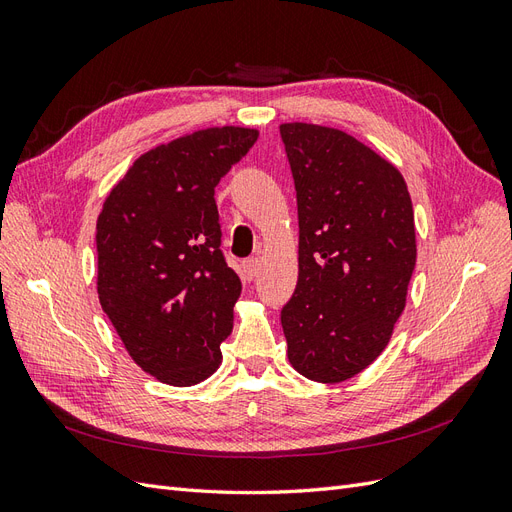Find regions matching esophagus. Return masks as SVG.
<instances>
[{
	"instance_id": "34e87169",
	"label": "esophagus",
	"mask_w": 512,
	"mask_h": 512,
	"mask_svg": "<svg viewBox=\"0 0 512 512\" xmlns=\"http://www.w3.org/2000/svg\"><path fill=\"white\" fill-rule=\"evenodd\" d=\"M258 271H260V260H258V258H247V260L243 262V275H245V280H254V277L258 275Z\"/></svg>"
}]
</instances>
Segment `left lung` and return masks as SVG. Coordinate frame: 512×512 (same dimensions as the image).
Listing matches in <instances>:
<instances>
[{"mask_svg":"<svg viewBox=\"0 0 512 512\" xmlns=\"http://www.w3.org/2000/svg\"><path fill=\"white\" fill-rule=\"evenodd\" d=\"M299 209V282L282 309L288 361L335 384L374 363L406 307L414 211L397 166L354 136L282 123Z\"/></svg>","mask_w":512,"mask_h":512,"instance_id":"left-lung-1","label":"left lung"}]
</instances>
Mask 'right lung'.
Masks as SVG:
<instances>
[{
	"mask_svg": "<svg viewBox=\"0 0 512 512\" xmlns=\"http://www.w3.org/2000/svg\"><path fill=\"white\" fill-rule=\"evenodd\" d=\"M256 138L224 126L158 145L98 215L100 305L134 363L164 384H198L222 363L241 280L220 250L213 194Z\"/></svg>",
	"mask_w": 512,
	"mask_h": 512,
	"instance_id": "obj_1",
	"label": "right lung"
}]
</instances>
